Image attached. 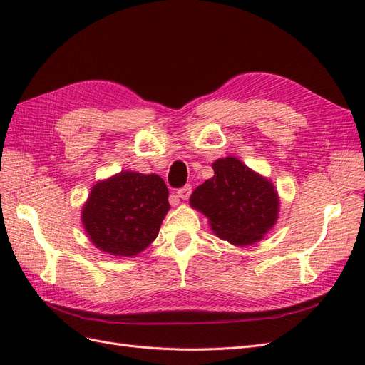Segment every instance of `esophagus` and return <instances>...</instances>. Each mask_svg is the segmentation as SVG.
Returning <instances> with one entry per match:
<instances>
[{
  "mask_svg": "<svg viewBox=\"0 0 365 365\" xmlns=\"http://www.w3.org/2000/svg\"><path fill=\"white\" fill-rule=\"evenodd\" d=\"M190 195H192V185H189V184L181 187V189L178 190V196L181 197V200H189Z\"/></svg>",
  "mask_w": 365,
  "mask_h": 365,
  "instance_id": "obj_1",
  "label": "esophagus"
}]
</instances>
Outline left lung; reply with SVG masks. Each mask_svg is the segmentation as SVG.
Returning <instances> with one entry per match:
<instances>
[{"mask_svg": "<svg viewBox=\"0 0 365 365\" xmlns=\"http://www.w3.org/2000/svg\"><path fill=\"white\" fill-rule=\"evenodd\" d=\"M215 176L197 185L190 205L202 212L217 237L250 245L272 228L279 213L274 185L235 157L213 163Z\"/></svg>", "mask_w": 365, "mask_h": 365, "instance_id": "obj_1", "label": "left lung"}]
</instances>
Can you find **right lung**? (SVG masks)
Segmentation results:
<instances>
[{"instance_id":"right-lung-1","label":"right lung","mask_w":365,"mask_h":365,"mask_svg":"<svg viewBox=\"0 0 365 365\" xmlns=\"http://www.w3.org/2000/svg\"><path fill=\"white\" fill-rule=\"evenodd\" d=\"M169 190L161 176L118 175L93 187L82 222L93 244L113 256H137L158 236L169 212Z\"/></svg>"}]
</instances>
